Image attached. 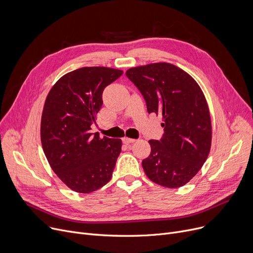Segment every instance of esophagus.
I'll list each match as a JSON object with an SVG mask.
<instances>
[{
	"instance_id": "esophagus-1",
	"label": "esophagus",
	"mask_w": 253,
	"mask_h": 253,
	"mask_svg": "<svg viewBox=\"0 0 253 253\" xmlns=\"http://www.w3.org/2000/svg\"><path fill=\"white\" fill-rule=\"evenodd\" d=\"M134 141H135V139H133V138H128V137H124V138H123V142L126 143V144L133 143Z\"/></svg>"
}]
</instances>
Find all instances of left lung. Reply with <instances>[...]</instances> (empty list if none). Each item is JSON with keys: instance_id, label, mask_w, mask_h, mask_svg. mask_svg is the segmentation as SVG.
<instances>
[{"instance_id": "1", "label": "left lung", "mask_w": 253, "mask_h": 253, "mask_svg": "<svg viewBox=\"0 0 253 253\" xmlns=\"http://www.w3.org/2000/svg\"><path fill=\"white\" fill-rule=\"evenodd\" d=\"M126 76L140 91L148 113L163 117L164 134L149 140L151 154L142 161L145 174L162 187H182L202 168L211 147V119L200 86L167 62L131 68Z\"/></svg>"}]
</instances>
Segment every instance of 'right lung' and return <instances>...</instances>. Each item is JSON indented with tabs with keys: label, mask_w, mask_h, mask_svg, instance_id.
Here are the masks:
<instances>
[{
	"label": "right lung",
	"mask_w": 253,
	"mask_h": 253,
	"mask_svg": "<svg viewBox=\"0 0 253 253\" xmlns=\"http://www.w3.org/2000/svg\"><path fill=\"white\" fill-rule=\"evenodd\" d=\"M123 71L86 66L62 76L49 91L41 120L47 160L61 181L78 193L94 192L113 175L122 140L92 133L104 88Z\"/></svg>",
	"instance_id": "1"
}]
</instances>
